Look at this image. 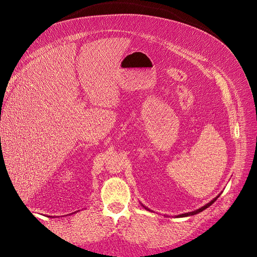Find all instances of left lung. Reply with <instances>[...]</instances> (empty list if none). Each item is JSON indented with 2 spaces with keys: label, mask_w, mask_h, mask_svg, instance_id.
<instances>
[{
  "label": "left lung",
  "mask_w": 257,
  "mask_h": 257,
  "mask_svg": "<svg viewBox=\"0 0 257 257\" xmlns=\"http://www.w3.org/2000/svg\"><path fill=\"white\" fill-rule=\"evenodd\" d=\"M220 196V195H219ZM219 196H216L213 200H211V201H210V203H208L207 205H205L204 207H201V208H199V209H197L196 210V211H193V212H189V213H183V214H180V215H178L179 217H183V216H189V215H194V214H196V213H199V212H201V211H203V210H205L206 208H208V207H210V206H211L213 203H214V201L217 199V197H219Z\"/></svg>",
  "instance_id": "obj_1"
}]
</instances>
